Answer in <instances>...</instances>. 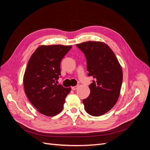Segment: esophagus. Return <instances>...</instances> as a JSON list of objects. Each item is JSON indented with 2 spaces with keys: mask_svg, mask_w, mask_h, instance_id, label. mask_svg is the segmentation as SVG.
Segmentation results:
<instances>
[{
  "mask_svg": "<svg viewBox=\"0 0 150 150\" xmlns=\"http://www.w3.org/2000/svg\"><path fill=\"white\" fill-rule=\"evenodd\" d=\"M78 86H72V90H76V89H78Z\"/></svg>",
  "mask_w": 150,
  "mask_h": 150,
  "instance_id": "obj_1",
  "label": "esophagus"
}]
</instances>
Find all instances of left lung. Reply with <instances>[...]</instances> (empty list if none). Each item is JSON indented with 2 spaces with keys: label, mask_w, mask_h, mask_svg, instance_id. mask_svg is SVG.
<instances>
[{
  "label": "left lung",
  "mask_w": 150,
  "mask_h": 150,
  "mask_svg": "<svg viewBox=\"0 0 150 150\" xmlns=\"http://www.w3.org/2000/svg\"><path fill=\"white\" fill-rule=\"evenodd\" d=\"M76 46L85 54L88 76L94 78L89 86V96L83 101L85 110L91 116H101L111 110L120 97L122 81L121 65L104 42L88 41Z\"/></svg>",
  "instance_id": "left-lung-1"
}]
</instances>
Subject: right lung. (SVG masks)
<instances>
[{"label":"right lung","instance_id":"add662e5","mask_svg":"<svg viewBox=\"0 0 150 150\" xmlns=\"http://www.w3.org/2000/svg\"><path fill=\"white\" fill-rule=\"evenodd\" d=\"M71 47L42 45L36 49L28 61L23 78L25 93L31 104L45 116L59 114L71 91V88H64L55 81L61 74L62 59Z\"/></svg>","mask_w":150,"mask_h":150}]
</instances>
